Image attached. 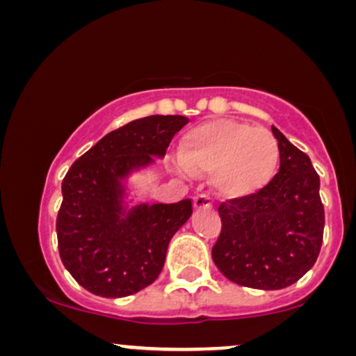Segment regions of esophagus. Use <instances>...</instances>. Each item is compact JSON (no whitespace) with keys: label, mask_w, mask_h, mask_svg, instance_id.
Segmentation results:
<instances>
[{"label":"esophagus","mask_w":356,"mask_h":356,"mask_svg":"<svg viewBox=\"0 0 356 356\" xmlns=\"http://www.w3.org/2000/svg\"><path fill=\"white\" fill-rule=\"evenodd\" d=\"M194 209L201 211V209H212V202L211 199L207 197L206 194H199L194 197Z\"/></svg>","instance_id":"esophagus-1"}]
</instances>
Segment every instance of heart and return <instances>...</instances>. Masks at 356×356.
<instances>
[{
  "label": "heart",
  "mask_w": 356,
  "mask_h": 356,
  "mask_svg": "<svg viewBox=\"0 0 356 356\" xmlns=\"http://www.w3.org/2000/svg\"><path fill=\"white\" fill-rule=\"evenodd\" d=\"M280 144L264 127L216 118L192 127L182 138L179 170L209 174L224 199H244L263 191L280 167Z\"/></svg>",
  "instance_id": "heart-1"
}]
</instances>
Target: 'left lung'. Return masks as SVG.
<instances>
[{"label":"left lung","mask_w":356,"mask_h":356,"mask_svg":"<svg viewBox=\"0 0 356 356\" xmlns=\"http://www.w3.org/2000/svg\"><path fill=\"white\" fill-rule=\"evenodd\" d=\"M280 172L254 195L219 207L222 231L212 259L227 280L254 289H283L316 263L325 211L312 159L276 127Z\"/></svg>","instance_id":"8db88e82"}]
</instances>
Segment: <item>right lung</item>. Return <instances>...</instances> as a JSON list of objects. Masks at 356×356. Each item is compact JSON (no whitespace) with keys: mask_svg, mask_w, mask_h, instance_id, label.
Returning <instances> with one entry per match:
<instances>
[{"mask_svg":"<svg viewBox=\"0 0 356 356\" xmlns=\"http://www.w3.org/2000/svg\"><path fill=\"white\" fill-rule=\"evenodd\" d=\"M189 118L150 115L100 138L61 182L56 236L63 266L92 295H136L161 275L170 239L192 216L177 204H132V177L155 167Z\"/></svg>","mask_w":356,"mask_h":356,"instance_id":"obj_1","label":"right lung"}]
</instances>
